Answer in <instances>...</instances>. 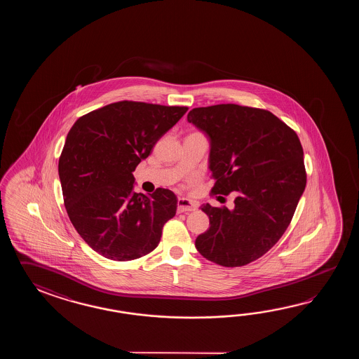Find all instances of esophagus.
I'll use <instances>...</instances> for the list:
<instances>
[{
  "instance_id": "obj_1",
  "label": "esophagus",
  "mask_w": 359,
  "mask_h": 359,
  "mask_svg": "<svg viewBox=\"0 0 359 359\" xmlns=\"http://www.w3.org/2000/svg\"><path fill=\"white\" fill-rule=\"evenodd\" d=\"M198 208V204L191 201L189 198H180L177 201V212L178 213H184V212H192Z\"/></svg>"
}]
</instances>
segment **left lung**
<instances>
[{
  "label": "left lung",
  "instance_id": "1",
  "mask_svg": "<svg viewBox=\"0 0 359 359\" xmlns=\"http://www.w3.org/2000/svg\"><path fill=\"white\" fill-rule=\"evenodd\" d=\"M187 121L210 137L212 195L235 191V206H201L209 229L195 246L223 267L259 259L281 238L306 184L303 147L286 123L264 109L219 104L192 109Z\"/></svg>",
  "mask_w": 359,
  "mask_h": 359
}]
</instances>
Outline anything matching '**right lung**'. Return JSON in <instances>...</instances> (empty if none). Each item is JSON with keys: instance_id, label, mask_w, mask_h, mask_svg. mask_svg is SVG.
Here are the masks:
<instances>
[{"instance_id": "1", "label": "right lung", "mask_w": 359, "mask_h": 359, "mask_svg": "<svg viewBox=\"0 0 359 359\" xmlns=\"http://www.w3.org/2000/svg\"><path fill=\"white\" fill-rule=\"evenodd\" d=\"M187 107L123 100L76 119L59 158L69 219L84 241L107 259L127 262L153 252L176 215V195L133 192L132 172Z\"/></svg>"}]
</instances>
